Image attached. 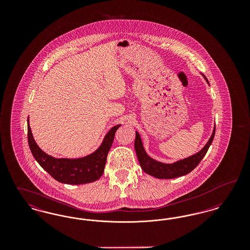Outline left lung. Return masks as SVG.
I'll return each mask as SVG.
<instances>
[{"instance_id":"left-lung-1","label":"left lung","mask_w":250,"mask_h":250,"mask_svg":"<svg viewBox=\"0 0 250 250\" xmlns=\"http://www.w3.org/2000/svg\"><path fill=\"white\" fill-rule=\"evenodd\" d=\"M202 76L205 79V81L207 82V83L209 84L207 78L204 75H202ZM214 133H215V125H214V130H213L211 138L209 139L208 143L205 144V146L200 152H198L195 155H190L185 159L171 163V164L158 162L147 155L143 148L141 136L137 131H136V139H135V150H136V154L138 156L140 165L142 167L144 172H146L149 175L154 176L155 178H176V177H180V176L189 173L196 167L199 165V163L202 161L204 155H206L210 145L212 144V142L214 140Z\"/></svg>"}]
</instances>
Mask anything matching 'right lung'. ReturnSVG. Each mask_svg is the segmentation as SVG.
Returning <instances> with one entry per match:
<instances>
[{"mask_svg":"<svg viewBox=\"0 0 250 250\" xmlns=\"http://www.w3.org/2000/svg\"><path fill=\"white\" fill-rule=\"evenodd\" d=\"M121 125L113 126L105 136L103 143L93 154L82 158H55L43 152L34 140L28 118V143L35 159L48 174L62 184L83 185L95 182L104 172L108 151L115 132Z\"/></svg>","mask_w":250,"mask_h":250,"instance_id":"add662e5","label":"right lung"}]
</instances>
